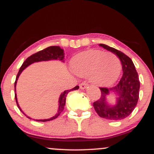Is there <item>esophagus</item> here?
<instances>
[{
    "instance_id": "esophagus-1",
    "label": "esophagus",
    "mask_w": 154,
    "mask_h": 154,
    "mask_svg": "<svg viewBox=\"0 0 154 154\" xmlns=\"http://www.w3.org/2000/svg\"><path fill=\"white\" fill-rule=\"evenodd\" d=\"M88 85L87 84V83L84 82L81 83V84H79V88H80V89L84 90V89H85V88H87Z\"/></svg>"
}]
</instances>
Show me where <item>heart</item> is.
Masks as SVG:
<instances>
[{
  "label": "heart",
  "mask_w": 154,
  "mask_h": 154,
  "mask_svg": "<svg viewBox=\"0 0 154 154\" xmlns=\"http://www.w3.org/2000/svg\"><path fill=\"white\" fill-rule=\"evenodd\" d=\"M75 73L81 77L90 76L91 82L100 86L112 84L121 72V61L115 54L92 50L76 56L72 61Z\"/></svg>",
  "instance_id": "b5f03b06"
}]
</instances>
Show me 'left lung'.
<instances>
[{
	"label": "left lung",
	"instance_id": "obj_1",
	"mask_svg": "<svg viewBox=\"0 0 154 154\" xmlns=\"http://www.w3.org/2000/svg\"><path fill=\"white\" fill-rule=\"evenodd\" d=\"M99 45L119 58L123 75L119 83L114 87L100 88L101 96L93 103V107L99 116L104 119H123L130 115L137 103L140 90L138 75L131 59L127 55L105 44H99ZM110 93L116 96V103L114 105L109 104L107 100V97Z\"/></svg>",
	"mask_w": 154,
	"mask_h": 154
}]
</instances>
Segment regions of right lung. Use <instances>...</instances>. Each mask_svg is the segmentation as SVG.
Masks as SVG:
<instances>
[{
	"mask_svg": "<svg viewBox=\"0 0 154 154\" xmlns=\"http://www.w3.org/2000/svg\"><path fill=\"white\" fill-rule=\"evenodd\" d=\"M64 52H63V49H61L59 46H50L48 48H46L43 49V50L39 51V52L36 53V54H32V56L28 57L27 59L25 60L24 63H22V66L19 69V71L17 74V78H16V81L14 83V90H15V99L16 102H17V106L19 109L23 114L25 115L26 117L29 118V119H32V118L29 117V116H26L23 111L22 110L20 106H19L18 103V100H17V92H16V86H17V80H18L19 77L20 76L21 73L23 72V70H24L27 66H29V65L32 64V63L35 62H39V61H51V60H59V61H61L62 62H64ZM79 89V86H76L74 88H72L71 90H69V91H63L61 95H60L59 99V109H58V111L55 116H53V117L49 118V119H34L35 121L38 122H47V121H51V120H53L56 118H57L58 116L60 115L61 112H62L63 110V108H64L65 103H66V95L69 93L70 91H75V90Z\"/></svg>",
	"mask_w": 154,
	"mask_h": 154,
	"instance_id": "obj_1",
	"label": "right lung"
}]
</instances>
